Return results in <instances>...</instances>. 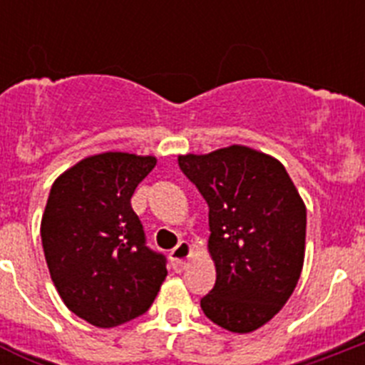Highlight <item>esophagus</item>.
Returning a JSON list of instances; mask_svg holds the SVG:
<instances>
[{"instance_id":"esophagus-1","label":"esophagus","mask_w":365,"mask_h":365,"mask_svg":"<svg viewBox=\"0 0 365 365\" xmlns=\"http://www.w3.org/2000/svg\"><path fill=\"white\" fill-rule=\"evenodd\" d=\"M193 254V248L188 241H180L175 248H173L172 252H170V259L173 263V269L175 270H185L186 263L188 259L192 257Z\"/></svg>"}]
</instances>
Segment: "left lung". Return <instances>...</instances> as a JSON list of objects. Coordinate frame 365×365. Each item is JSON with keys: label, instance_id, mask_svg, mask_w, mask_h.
Listing matches in <instances>:
<instances>
[{"label": "left lung", "instance_id": "1", "mask_svg": "<svg viewBox=\"0 0 365 365\" xmlns=\"http://www.w3.org/2000/svg\"><path fill=\"white\" fill-rule=\"evenodd\" d=\"M179 166L210 208L215 285L201 299L202 312L230 333H252L294 292L305 257V202L285 166L254 148L179 155Z\"/></svg>", "mask_w": 365, "mask_h": 365}]
</instances>
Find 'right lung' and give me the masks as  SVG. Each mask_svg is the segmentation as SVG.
<instances>
[{"mask_svg": "<svg viewBox=\"0 0 365 365\" xmlns=\"http://www.w3.org/2000/svg\"><path fill=\"white\" fill-rule=\"evenodd\" d=\"M155 164L153 155L96 153L51 188L40 227L45 261L67 309L95 327L144 314L168 276L166 259L146 247L131 208Z\"/></svg>", "mask_w": 365, "mask_h": 365, "instance_id": "1", "label": "right lung"}]
</instances>
